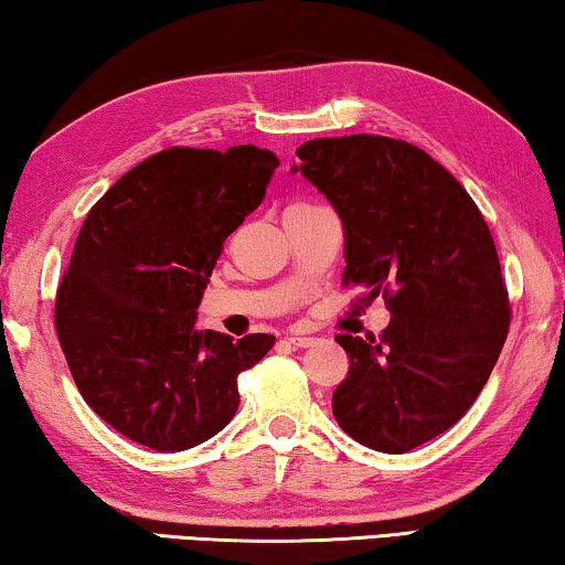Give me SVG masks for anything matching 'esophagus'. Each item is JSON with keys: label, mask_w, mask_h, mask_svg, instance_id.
Here are the masks:
<instances>
[{"label": "esophagus", "mask_w": 565, "mask_h": 565, "mask_svg": "<svg viewBox=\"0 0 565 565\" xmlns=\"http://www.w3.org/2000/svg\"><path fill=\"white\" fill-rule=\"evenodd\" d=\"M286 341L291 343V347H296V349H306V347H311L313 341V337H303V333H289V337H286Z\"/></svg>", "instance_id": "obj_1"}]
</instances>
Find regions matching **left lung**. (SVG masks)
Here are the masks:
<instances>
[{
  "label": "left lung",
  "instance_id": "obj_1",
  "mask_svg": "<svg viewBox=\"0 0 565 565\" xmlns=\"http://www.w3.org/2000/svg\"><path fill=\"white\" fill-rule=\"evenodd\" d=\"M347 234L341 284L384 296L381 337L339 333L349 374L333 418L353 441L406 454L461 418L509 337L511 303L491 228L468 191L408 141L351 134L296 149Z\"/></svg>",
  "mask_w": 565,
  "mask_h": 565
}]
</instances>
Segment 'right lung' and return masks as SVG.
Here are the masks:
<instances>
[{"label": "right lung", "instance_id": "obj_1", "mask_svg": "<svg viewBox=\"0 0 565 565\" xmlns=\"http://www.w3.org/2000/svg\"><path fill=\"white\" fill-rule=\"evenodd\" d=\"M279 157L252 145L171 147L92 206L56 289L66 366L99 418L154 451L216 436L238 408V374L274 347L196 331V306L226 236L264 202Z\"/></svg>", "mask_w": 565, "mask_h": 565}]
</instances>
